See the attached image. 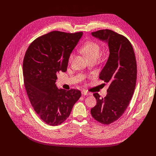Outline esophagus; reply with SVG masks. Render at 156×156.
Listing matches in <instances>:
<instances>
[{
  "mask_svg": "<svg viewBox=\"0 0 156 156\" xmlns=\"http://www.w3.org/2000/svg\"><path fill=\"white\" fill-rule=\"evenodd\" d=\"M81 94H82V95H91L90 93L87 92H86L85 90H83L82 92H81Z\"/></svg>",
  "mask_w": 156,
  "mask_h": 156,
  "instance_id": "34e87169",
  "label": "esophagus"
}]
</instances>
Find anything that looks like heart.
I'll list each match as a JSON object with an SVG mask.
<instances>
[{"instance_id": "obj_1", "label": "heart", "mask_w": 156, "mask_h": 156, "mask_svg": "<svg viewBox=\"0 0 156 156\" xmlns=\"http://www.w3.org/2000/svg\"><path fill=\"white\" fill-rule=\"evenodd\" d=\"M81 51H82L86 56L88 57V59L94 58L96 57L98 58L101 53V47L100 45L94 41H89L83 45L81 47ZM74 57V54L71 53L69 57V61L71 62Z\"/></svg>"}]
</instances>
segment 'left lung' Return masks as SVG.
<instances>
[{
	"mask_svg": "<svg viewBox=\"0 0 156 156\" xmlns=\"http://www.w3.org/2000/svg\"><path fill=\"white\" fill-rule=\"evenodd\" d=\"M92 35L108 44L109 55L99 78L110 85L104 98L98 93L93 94L97 104L90 112L97 121L109 125L122 115L134 93L137 73L135 55L129 41L112 30H98Z\"/></svg>",
	"mask_w": 156,
	"mask_h": 156,
	"instance_id": "left-lung-1",
	"label": "left lung"
}]
</instances>
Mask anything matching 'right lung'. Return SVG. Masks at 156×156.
<instances>
[{"label":"right lung","mask_w":156,"mask_h":156,"mask_svg":"<svg viewBox=\"0 0 156 156\" xmlns=\"http://www.w3.org/2000/svg\"><path fill=\"white\" fill-rule=\"evenodd\" d=\"M82 35L51 31L35 39L24 55V87L33 108L47 125L63 122L81 97L78 90L59 89L55 81L57 73L67 71L69 55Z\"/></svg>","instance_id":"1"}]
</instances>
